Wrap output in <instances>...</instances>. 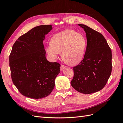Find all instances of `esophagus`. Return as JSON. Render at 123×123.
I'll return each instance as SVG.
<instances>
[{"label":"esophagus","mask_w":123,"mask_h":123,"mask_svg":"<svg viewBox=\"0 0 123 123\" xmlns=\"http://www.w3.org/2000/svg\"><path fill=\"white\" fill-rule=\"evenodd\" d=\"M65 68V66H63V65H61V67H60V69H61V70L62 71H63L64 70V69Z\"/></svg>","instance_id":"esophagus-1"}]
</instances>
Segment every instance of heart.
Here are the masks:
<instances>
[{
	"instance_id": "obj_1",
	"label": "heart",
	"mask_w": 123,
	"mask_h": 123,
	"mask_svg": "<svg viewBox=\"0 0 123 123\" xmlns=\"http://www.w3.org/2000/svg\"><path fill=\"white\" fill-rule=\"evenodd\" d=\"M86 42L84 36L72 30H66L55 34L46 50L55 61L62 52V57L69 64L75 65L84 57Z\"/></svg>"
}]
</instances>
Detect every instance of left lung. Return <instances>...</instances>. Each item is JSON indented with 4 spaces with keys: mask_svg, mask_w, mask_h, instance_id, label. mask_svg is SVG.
<instances>
[{
    "mask_svg": "<svg viewBox=\"0 0 123 123\" xmlns=\"http://www.w3.org/2000/svg\"><path fill=\"white\" fill-rule=\"evenodd\" d=\"M78 25L86 34L87 47L83 59L73 67L71 85L78 92L89 94L105 86L112 71V53L102 34L86 25Z\"/></svg>",
    "mask_w": 123,
    "mask_h": 123,
    "instance_id": "8db88e82",
    "label": "left lung"
}]
</instances>
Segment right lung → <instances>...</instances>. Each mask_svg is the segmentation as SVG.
<instances>
[{
    "instance_id": "1",
    "label": "right lung",
    "mask_w": 123,
    "mask_h": 123,
    "mask_svg": "<svg viewBox=\"0 0 123 123\" xmlns=\"http://www.w3.org/2000/svg\"><path fill=\"white\" fill-rule=\"evenodd\" d=\"M52 29L41 25L21 36L9 56L11 77L20 93L35 99L46 98L53 90L61 65L48 61L43 41Z\"/></svg>"
}]
</instances>
